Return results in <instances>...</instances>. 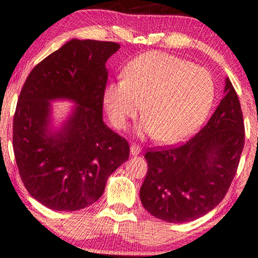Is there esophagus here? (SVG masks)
I'll return each instance as SVG.
<instances>
[{
    "label": "esophagus",
    "instance_id": "esophagus-1",
    "mask_svg": "<svg viewBox=\"0 0 258 258\" xmlns=\"http://www.w3.org/2000/svg\"><path fill=\"white\" fill-rule=\"evenodd\" d=\"M140 152H141L140 146L135 145V144H133V145L130 146V154H132L133 156H137V155H139Z\"/></svg>",
    "mask_w": 258,
    "mask_h": 258
}]
</instances>
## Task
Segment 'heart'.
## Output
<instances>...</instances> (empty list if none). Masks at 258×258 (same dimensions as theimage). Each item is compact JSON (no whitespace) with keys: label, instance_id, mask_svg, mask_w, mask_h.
Listing matches in <instances>:
<instances>
[{"label":"heart","instance_id":"1","mask_svg":"<svg viewBox=\"0 0 258 258\" xmlns=\"http://www.w3.org/2000/svg\"><path fill=\"white\" fill-rule=\"evenodd\" d=\"M214 96V81L206 69L173 55L150 51L126 66L123 80L107 86L103 102L115 128H124L143 104L141 132L173 144L201 125Z\"/></svg>","mask_w":258,"mask_h":258}]
</instances>
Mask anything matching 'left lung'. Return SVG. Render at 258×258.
Returning a JSON list of instances; mask_svg holds the SVG:
<instances>
[{"instance_id":"obj_1","label":"left lung","mask_w":258,"mask_h":258,"mask_svg":"<svg viewBox=\"0 0 258 258\" xmlns=\"http://www.w3.org/2000/svg\"><path fill=\"white\" fill-rule=\"evenodd\" d=\"M223 98L201 132L177 148L148 151L140 188L144 208L167 223L203 217L223 201L245 144L239 97L226 77Z\"/></svg>"}]
</instances>
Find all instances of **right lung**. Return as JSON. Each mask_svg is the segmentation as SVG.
I'll list each match as a JSON object with an SVG mask.
<instances>
[{
    "mask_svg": "<svg viewBox=\"0 0 258 258\" xmlns=\"http://www.w3.org/2000/svg\"><path fill=\"white\" fill-rule=\"evenodd\" d=\"M120 45L71 39L30 71L13 118V151L29 195L46 208L74 212L103 195L108 177L129 159V144L103 121L107 60ZM75 108L51 128L50 101Z\"/></svg>",
    "mask_w": 258,
    "mask_h": 258,
    "instance_id": "obj_1",
    "label": "right lung"
}]
</instances>
